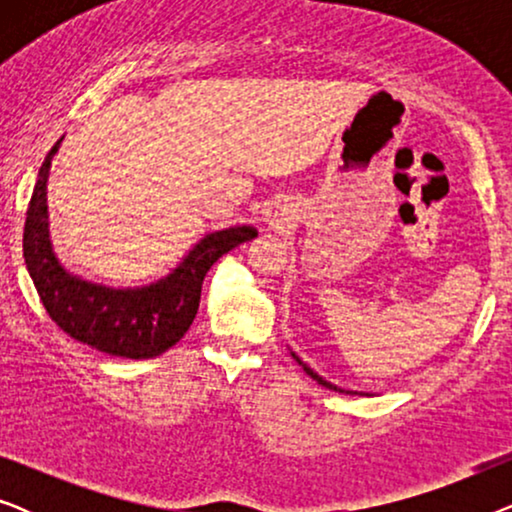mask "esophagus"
<instances>
[{
  "instance_id": "esophagus-1",
  "label": "esophagus",
  "mask_w": 512,
  "mask_h": 512,
  "mask_svg": "<svg viewBox=\"0 0 512 512\" xmlns=\"http://www.w3.org/2000/svg\"><path fill=\"white\" fill-rule=\"evenodd\" d=\"M289 221H291V216L282 205H272L268 212H265V226H268L270 230L284 228Z\"/></svg>"
}]
</instances>
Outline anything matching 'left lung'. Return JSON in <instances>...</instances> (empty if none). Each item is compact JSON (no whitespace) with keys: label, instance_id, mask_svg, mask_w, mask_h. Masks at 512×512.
Instances as JSON below:
<instances>
[{"label":"left lung","instance_id":"1","mask_svg":"<svg viewBox=\"0 0 512 512\" xmlns=\"http://www.w3.org/2000/svg\"><path fill=\"white\" fill-rule=\"evenodd\" d=\"M291 356H293V359H296V361H298V366H303V370H305V373H307V375H310V377H312V380H317V382L321 384V387H326V389H333V391H340V394H361V396H370V394H366V391H349V389L335 387V384H333V382H328V380H324V377H321L319 373H314V370H312L310 366H307V363H303V361H300V356H298L296 352H291Z\"/></svg>","mask_w":512,"mask_h":512}]
</instances>
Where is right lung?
I'll return each mask as SVG.
<instances>
[{"label": "right lung", "instance_id": "1", "mask_svg": "<svg viewBox=\"0 0 512 512\" xmlns=\"http://www.w3.org/2000/svg\"><path fill=\"white\" fill-rule=\"evenodd\" d=\"M62 139L48 151L27 207L23 256L34 289L55 324L83 345L123 359L160 356L191 328L207 270L258 230L244 223L205 233L165 277L142 286H107L74 275L55 256L48 228V174Z\"/></svg>", "mask_w": 512, "mask_h": 512}]
</instances>
